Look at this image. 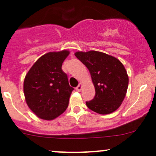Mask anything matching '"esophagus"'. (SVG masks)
Returning a JSON list of instances; mask_svg holds the SVG:
<instances>
[{"instance_id": "1", "label": "esophagus", "mask_w": 156, "mask_h": 156, "mask_svg": "<svg viewBox=\"0 0 156 156\" xmlns=\"http://www.w3.org/2000/svg\"><path fill=\"white\" fill-rule=\"evenodd\" d=\"M81 89H82V84H79V85L76 87V90L78 92H80L81 90Z\"/></svg>"}]
</instances>
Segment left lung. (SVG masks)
Masks as SVG:
<instances>
[{
    "mask_svg": "<svg viewBox=\"0 0 156 156\" xmlns=\"http://www.w3.org/2000/svg\"><path fill=\"white\" fill-rule=\"evenodd\" d=\"M75 56L89 70L95 88V97L86 102L90 109L107 115L122 105L128 87V75L119 59L103 52L78 51Z\"/></svg>",
    "mask_w": 156,
    "mask_h": 156,
    "instance_id": "1",
    "label": "left lung"
}]
</instances>
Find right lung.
Masks as SVG:
<instances>
[{
  "label": "right lung",
  "mask_w": 156,
  "mask_h": 156,
  "mask_svg": "<svg viewBox=\"0 0 156 156\" xmlns=\"http://www.w3.org/2000/svg\"><path fill=\"white\" fill-rule=\"evenodd\" d=\"M70 52H49L41 56L29 69L23 83L25 100L40 119L51 121L66 110L73 88L62 70Z\"/></svg>",
  "instance_id": "1"
}]
</instances>
